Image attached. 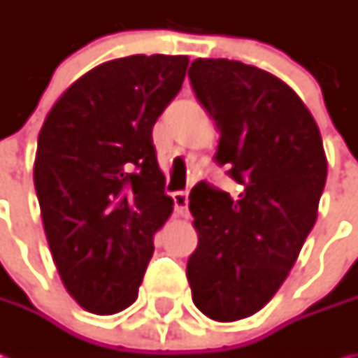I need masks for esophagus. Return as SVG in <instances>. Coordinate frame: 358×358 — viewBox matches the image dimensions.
<instances>
[{"label":"esophagus","instance_id":"1","mask_svg":"<svg viewBox=\"0 0 358 358\" xmlns=\"http://www.w3.org/2000/svg\"><path fill=\"white\" fill-rule=\"evenodd\" d=\"M173 203H175V211H177V215H181V217H187V215H189V195H187V191H177V193H173Z\"/></svg>","mask_w":358,"mask_h":358}]
</instances>
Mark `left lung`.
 Wrapping results in <instances>:
<instances>
[{
	"mask_svg": "<svg viewBox=\"0 0 358 358\" xmlns=\"http://www.w3.org/2000/svg\"><path fill=\"white\" fill-rule=\"evenodd\" d=\"M191 87L221 133L215 161L237 197L201 181L189 193L199 243L187 261L195 307L231 323L279 291L317 221L327 181L323 139L301 97L255 65L195 59Z\"/></svg>",
	"mask_w": 358,
	"mask_h": 358,
	"instance_id": "left-lung-1",
	"label": "left lung"
}]
</instances>
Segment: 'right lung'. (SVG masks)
<instances>
[{
	"label": "right lung",
	"mask_w": 358,
	"mask_h": 358,
	"mask_svg": "<svg viewBox=\"0 0 358 358\" xmlns=\"http://www.w3.org/2000/svg\"><path fill=\"white\" fill-rule=\"evenodd\" d=\"M185 55H129L93 67L39 131L35 193L53 263L90 313L135 303L153 237L173 213L151 131L179 93Z\"/></svg>",
	"instance_id": "1"
}]
</instances>
